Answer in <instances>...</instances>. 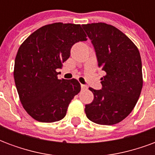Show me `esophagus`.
<instances>
[{
  "label": "esophagus",
  "mask_w": 155,
  "mask_h": 155,
  "mask_svg": "<svg viewBox=\"0 0 155 155\" xmlns=\"http://www.w3.org/2000/svg\"><path fill=\"white\" fill-rule=\"evenodd\" d=\"M81 89H82V90H87L88 86L87 85H85V84H81Z\"/></svg>",
  "instance_id": "34e87169"
}]
</instances>
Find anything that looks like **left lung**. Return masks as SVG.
I'll return each instance as SVG.
<instances>
[{
	"label": "left lung",
	"instance_id": "1",
	"mask_svg": "<svg viewBox=\"0 0 155 155\" xmlns=\"http://www.w3.org/2000/svg\"><path fill=\"white\" fill-rule=\"evenodd\" d=\"M82 28L94 46L99 67L106 73L101 78V90L89 88L94 101L85 104V114L94 123L115 124L131 113L140 98L143 86L140 51L113 25L100 22Z\"/></svg>",
	"mask_w": 155,
	"mask_h": 155
}]
</instances>
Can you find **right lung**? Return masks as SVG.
Instances as JSON below:
<instances>
[{
	"instance_id": "add662e5",
	"label": "right lung",
	"mask_w": 155,
	"mask_h": 155,
	"mask_svg": "<svg viewBox=\"0 0 155 155\" xmlns=\"http://www.w3.org/2000/svg\"><path fill=\"white\" fill-rule=\"evenodd\" d=\"M86 40L81 25L57 22L39 28L20 46L14 79L20 101L33 119L51 123L65 116L81 84L60 80L56 70L70 57L73 45Z\"/></svg>"
}]
</instances>
